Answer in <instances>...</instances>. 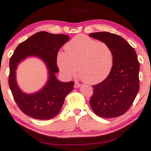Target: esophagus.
<instances>
[{"mask_svg": "<svg viewBox=\"0 0 151 151\" xmlns=\"http://www.w3.org/2000/svg\"><path fill=\"white\" fill-rule=\"evenodd\" d=\"M75 86V88H78V87H80L81 86V84H79V83H75V86Z\"/></svg>", "mask_w": 151, "mask_h": 151, "instance_id": "esophagus-1", "label": "esophagus"}]
</instances>
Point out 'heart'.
Listing matches in <instances>:
<instances>
[{
	"mask_svg": "<svg viewBox=\"0 0 151 151\" xmlns=\"http://www.w3.org/2000/svg\"><path fill=\"white\" fill-rule=\"evenodd\" d=\"M65 52L57 54V64L63 75L71 77L76 69L78 77L88 84H97L109 75L114 62L113 52L105 42L78 35L66 43Z\"/></svg>",
	"mask_w": 151,
	"mask_h": 151,
	"instance_id": "1",
	"label": "heart"
}]
</instances>
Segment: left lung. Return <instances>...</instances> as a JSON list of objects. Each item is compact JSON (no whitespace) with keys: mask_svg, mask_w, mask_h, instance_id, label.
<instances>
[{"mask_svg":"<svg viewBox=\"0 0 151 151\" xmlns=\"http://www.w3.org/2000/svg\"><path fill=\"white\" fill-rule=\"evenodd\" d=\"M105 42L113 52V66L109 75L93 86L91 107L102 118H116L126 113L138 92L139 65L134 48L120 36L109 32L89 35Z\"/></svg>","mask_w":151,"mask_h":151,"instance_id":"left-lung-1","label":"left lung"}]
</instances>
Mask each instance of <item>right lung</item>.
Here are the masks:
<instances>
[{
  "instance_id": "1",
  "label": "right lung",
  "mask_w": 151,
  "mask_h": 151,
  "mask_svg": "<svg viewBox=\"0 0 151 151\" xmlns=\"http://www.w3.org/2000/svg\"><path fill=\"white\" fill-rule=\"evenodd\" d=\"M68 40L69 37L66 35L40 31L19 44L10 58L9 86L15 101L26 115L38 120L54 118L62 107L65 96L73 90V81L61 82L55 76L59 71L57 53ZM31 56L39 57L46 63L49 79L40 91L26 94L17 84L15 71L19 63Z\"/></svg>"
}]
</instances>
